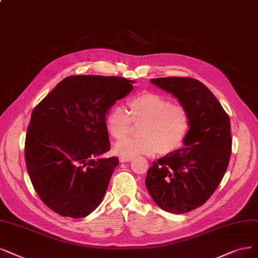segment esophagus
I'll use <instances>...</instances> for the list:
<instances>
[{"mask_svg":"<svg viewBox=\"0 0 258 258\" xmlns=\"http://www.w3.org/2000/svg\"><path fill=\"white\" fill-rule=\"evenodd\" d=\"M133 157H127V156H120L119 159L121 163H127V161H131Z\"/></svg>","mask_w":258,"mask_h":258,"instance_id":"34e87169","label":"esophagus"}]
</instances>
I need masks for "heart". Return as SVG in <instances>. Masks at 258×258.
Listing matches in <instances>:
<instances>
[{"mask_svg": "<svg viewBox=\"0 0 258 258\" xmlns=\"http://www.w3.org/2000/svg\"><path fill=\"white\" fill-rule=\"evenodd\" d=\"M130 112L113 106L106 117V126L116 139L125 138L133 122L142 124L138 138L118 142L116 152L121 156L168 155L183 145L190 127V114L184 105L155 92H142L128 100Z\"/></svg>", "mask_w": 258, "mask_h": 258, "instance_id": "obj_1", "label": "heart"}]
</instances>
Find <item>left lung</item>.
<instances>
[{
  "label": "left lung",
  "mask_w": 258,
  "mask_h": 258,
  "mask_svg": "<svg viewBox=\"0 0 258 258\" xmlns=\"http://www.w3.org/2000/svg\"><path fill=\"white\" fill-rule=\"evenodd\" d=\"M175 97L190 114L184 147L154 161L146 186L164 211L185 214L203 205L222 180L232 152L228 114L213 92L190 78L152 79Z\"/></svg>",
  "instance_id": "obj_1"
}]
</instances>
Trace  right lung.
<instances>
[{
  "mask_svg": "<svg viewBox=\"0 0 258 258\" xmlns=\"http://www.w3.org/2000/svg\"><path fill=\"white\" fill-rule=\"evenodd\" d=\"M119 76L71 75L37 105L25 139V161L41 201L62 217L83 218L106 192L118 157L110 150L106 114L133 90Z\"/></svg>",
  "mask_w": 258,
  "mask_h": 258,
  "instance_id": "obj_1",
  "label": "right lung"
}]
</instances>
